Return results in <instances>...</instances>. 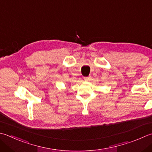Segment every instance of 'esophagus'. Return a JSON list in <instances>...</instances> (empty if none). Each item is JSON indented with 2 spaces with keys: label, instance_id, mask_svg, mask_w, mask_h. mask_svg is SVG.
Returning a JSON list of instances; mask_svg holds the SVG:
<instances>
[{
  "label": "esophagus",
  "instance_id": "obj_1",
  "mask_svg": "<svg viewBox=\"0 0 152 152\" xmlns=\"http://www.w3.org/2000/svg\"><path fill=\"white\" fill-rule=\"evenodd\" d=\"M91 80V76H89L88 77H84V80L85 81H90V80Z\"/></svg>",
  "mask_w": 152,
  "mask_h": 152
}]
</instances>
